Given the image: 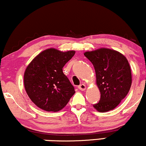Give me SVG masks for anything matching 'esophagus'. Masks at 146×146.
<instances>
[{"mask_svg":"<svg viewBox=\"0 0 146 146\" xmlns=\"http://www.w3.org/2000/svg\"><path fill=\"white\" fill-rule=\"evenodd\" d=\"M78 88L81 91H85V90H86V86H85L84 84H80L79 86L78 87Z\"/></svg>","mask_w":146,"mask_h":146,"instance_id":"esophagus-1","label":"esophagus"}]
</instances>
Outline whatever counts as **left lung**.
<instances>
[{
  "label": "left lung",
  "instance_id": "8db88e82",
  "mask_svg": "<svg viewBox=\"0 0 146 146\" xmlns=\"http://www.w3.org/2000/svg\"><path fill=\"white\" fill-rule=\"evenodd\" d=\"M84 55L92 63L100 100L94 107L99 112L113 110L126 96L132 83L131 70L126 56L115 50L102 48Z\"/></svg>",
  "mask_w": 146,
  "mask_h": 146
}]
</instances>
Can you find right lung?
<instances>
[{"mask_svg": "<svg viewBox=\"0 0 146 146\" xmlns=\"http://www.w3.org/2000/svg\"><path fill=\"white\" fill-rule=\"evenodd\" d=\"M74 50L55 48L42 51L32 60L24 75L25 88L37 107L46 111H59L74 94L73 85L63 68L74 55Z\"/></svg>", "mask_w": 146, "mask_h": 146, "instance_id": "obj_1", "label": "right lung"}]
</instances>
